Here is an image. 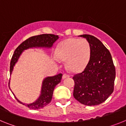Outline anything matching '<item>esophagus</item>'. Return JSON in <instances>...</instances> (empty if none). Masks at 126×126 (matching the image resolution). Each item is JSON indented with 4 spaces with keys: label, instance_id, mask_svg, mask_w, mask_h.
Returning a JSON list of instances; mask_svg holds the SVG:
<instances>
[{
    "label": "esophagus",
    "instance_id": "obj_1",
    "mask_svg": "<svg viewBox=\"0 0 126 126\" xmlns=\"http://www.w3.org/2000/svg\"><path fill=\"white\" fill-rule=\"evenodd\" d=\"M70 76L68 74H64L63 75V79H65L66 78H69Z\"/></svg>",
    "mask_w": 126,
    "mask_h": 126
}]
</instances>
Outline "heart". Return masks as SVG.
Segmentation results:
<instances>
[{
  "mask_svg": "<svg viewBox=\"0 0 126 126\" xmlns=\"http://www.w3.org/2000/svg\"><path fill=\"white\" fill-rule=\"evenodd\" d=\"M90 54V44L84 39L63 40L56 50V58L60 61H66L67 68L72 72L83 70L89 62Z\"/></svg>",
  "mask_w": 126,
  "mask_h": 126,
  "instance_id": "b5f03b06",
  "label": "heart"
}]
</instances>
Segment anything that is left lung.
Here are the masks:
<instances>
[{"mask_svg": "<svg viewBox=\"0 0 126 126\" xmlns=\"http://www.w3.org/2000/svg\"><path fill=\"white\" fill-rule=\"evenodd\" d=\"M79 36L89 42L91 54L84 70L73 77L75 83L73 95L84 105H98L113 92L116 75L113 61L110 51L99 39L89 34Z\"/></svg>", "mask_w": 126, "mask_h": 126, "instance_id": "left-lung-1", "label": "left lung"}]
</instances>
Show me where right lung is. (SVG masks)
<instances>
[{
    "mask_svg": "<svg viewBox=\"0 0 126 126\" xmlns=\"http://www.w3.org/2000/svg\"><path fill=\"white\" fill-rule=\"evenodd\" d=\"M59 38L58 35H54L52 34H43L40 35L34 36L30 37L24 42H22L17 48H16L11 58V63H10V74L13 70V67L15 65V63L18 61V58L22 54V52L24 50L28 49L29 48L33 47H45V48H50L53 45V43ZM62 74H59L52 77H47L43 79L42 83L41 94L39 96L38 99L31 104H24L16 98L18 102L21 104L26 105L28 108L32 110H38L43 108L48 104L50 103L52 97L54 89L57 84L61 82L62 78Z\"/></svg>",
    "mask_w": 126,
    "mask_h": 126,
    "instance_id": "obj_1",
    "label": "right lung"
}]
</instances>
